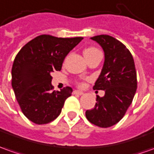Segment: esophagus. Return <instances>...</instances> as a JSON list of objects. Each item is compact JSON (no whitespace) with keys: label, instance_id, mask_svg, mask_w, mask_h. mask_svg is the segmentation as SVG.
<instances>
[{"label":"esophagus","instance_id":"1","mask_svg":"<svg viewBox=\"0 0 154 154\" xmlns=\"http://www.w3.org/2000/svg\"><path fill=\"white\" fill-rule=\"evenodd\" d=\"M73 94H74V95H83L84 93H83V92H82V91H73Z\"/></svg>","mask_w":154,"mask_h":154}]
</instances>
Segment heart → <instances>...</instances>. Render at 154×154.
<instances>
[{
    "label": "heart",
    "instance_id": "b5f03b06",
    "mask_svg": "<svg viewBox=\"0 0 154 154\" xmlns=\"http://www.w3.org/2000/svg\"><path fill=\"white\" fill-rule=\"evenodd\" d=\"M98 52H100V51L98 50L96 48H95V47H89V48L85 49V51H84V54L85 56V58H89V57H91L92 55L98 53ZM79 85L82 86L83 84L80 83L79 84Z\"/></svg>",
    "mask_w": 154,
    "mask_h": 154
}]
</instances>
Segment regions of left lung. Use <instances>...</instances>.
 <instances>
[{"mask_svg":"<svg viewBox=\"0 0 154 154\" xmlns=\"http://www.w3.org/2000/svg\"><path fill=\"white\" fill-rule=\"evenodd\" d=\"M105 53V62L94 90L105 91L96 95L95 107L85 111L88 121L100 128H109L120 122L132 104L137 91V72L132 54L123 43L109 35L91 38Z\"/></svg>","mask_w":154,"mask_h":154,"instance_id":"obj_1","label":"left lung"}]
</instances>
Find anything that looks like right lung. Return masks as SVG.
Masks as SVG:
<instances>
[{"mask_svg":"<svg viewBox=\"0 0 154 154\" xmlns=\"http://www.w3.org/2000/svg\"><path fill=\"white\" fill-rule=\"evenodd\" d=\"M83 39L40 35L22 47L11 69V85L22 113L38 125L56 119L72 88L53 91L51 73L61 70L67 54Z\"/></svg>","mask_w":154,"mask_h":154,"instance_id":"right-lung-1","label":"right lung"}]
</instances>
